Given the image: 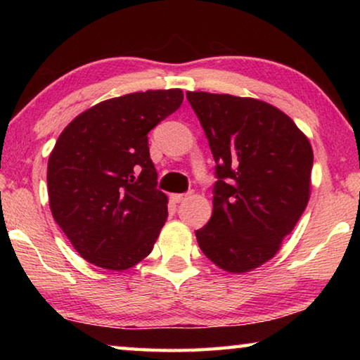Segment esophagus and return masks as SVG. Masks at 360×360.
I'll use <instances>...</instances> for the list:
<instances>
[{"mask_svg":"<svg viewBox=\"0 0 360 360\" xmlns=\"http://www.w3.org/2000/svg\"><path fill=\"white\" fill-rule=\"evenodd\" d=\"M191 193H192V192H187V193H173L169 198H172L173 203H181V202H184V200H187L188 197H191Z\"/></svg>","mask_w":360,"mask_h":360,"instance_id":"1","label":"esophagus"}]
</instances>
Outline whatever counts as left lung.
Here are the masks:
<instances>
[{"label":"left lung","instance_id":"8db88e82","mask_svg":"<svg viewBox=\"0 0 360 360\" xmlns=\"http://www.w3.org/2000/svg\"><path fill=\"white\" fill-rule=\"evenodd\" d=\"M214 157L212 216L195 231L230 273L270 260L307 208L313 150L289 115L265 101L187 92Z\"/></svg>","mask_w":360,"mask_h":360}]
</instances>
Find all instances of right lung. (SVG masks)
<instances>
[{"mask_svg":"<svg viewBox=\"0 0 360 360\" xmlns=\"http://www.w3.org/2000/svg\"><path fill=\"white\" fill-rule=\"evenodd\" d=\"M179 89L106 100L58 136L47 165L52 216L90 264L127 270L149 255L168 217L148 133L182 103Z\"/></svg>","mask_w":360,"mask_h":360,"instance_id":"1","label":"right lung"}]
</instances>
